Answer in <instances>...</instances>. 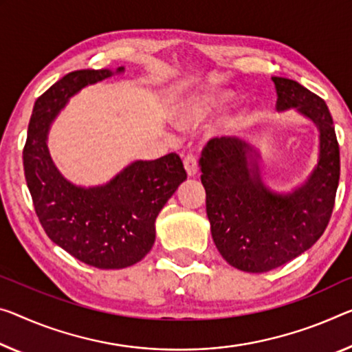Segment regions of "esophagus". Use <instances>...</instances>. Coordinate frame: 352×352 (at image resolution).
I'll list each match as a JSON object with an SVG mask.
<instances>
[{
	"instance_id": "esophagus-1",
	"label": "esophagus",
	"mask_w": 352,
	"mask_h": 352,
	"mask_svg": "<svg viewBox=\"0 0 352 352\" xmlns=\"http://www.w3.org/2000/svg\"><path fill=\"white\" fill-rule=\"evenodd\" d=\"M184 168H186L187 175L190 176V177L197 176V173H198V162H197V159H195V155H192V154L186 155V159H184Z\"/></svg>"
}]
</instances>
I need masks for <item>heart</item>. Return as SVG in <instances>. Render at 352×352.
Here are the masks:
<instances>
[{"label":"heart","mask_w":352,"mask_h":352,"mask_svg":"<svg viewBox=\"0 0 352 352\" xmlns=\"http://www.w3.org/2000/svg\"><path fill=\"white\" fill-rule=\"evenodd\" d=\"M221 99L217 94L199 96L182 107L181 118L186 122H201L217 110Z\"/></svg>","instance_id":"obj_1"}]
</instances>
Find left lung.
Returning a JSON list of instances; mask_svg holds the SVG:
<instances>
[{
    "label": "left lung",
    "instance_id": "left-lung-1",
    "mask_svg": "<svg viewBox=\"0 0 352 352\" xmlns=\"http://www.w3.org/2000/svg\"><path fill=\"white\" fill-rule=\"evenodd\" d=\"M272 82L277 110L294 107L320 127V162L305 186L289 195L269 192L256 165L248 166L252 148L237 138H210L199 159L215 245L232 267L252 274L283 266L320 239L340 181V148L326 102L294 80Z\"/></svg>",
    "mask_w": 352,
    "mask_h": 352
}]
</instances>
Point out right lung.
I'll return each mask as SVG.
<instances>
[{
  "label": "right lung",
  "instance_id": "right-lung-1",
  "mask_svg": "<svg viewBox=\"0 0 352 352\" xmlns=\"http://www.w3.org/2000/svg\"><path fill=\"white\" fill-rule=\"evenodd\" d=\"M110 75L108 69L74 70L37 97L23 148V168L47 236L85 264L122 269L142 261L153 248L155 219L187 179V173L179 155L171 153L157 160L133 162L102 187H77L59 175L47 149L50 122L70 96Z\"/></svg>",
  "mask_w": 352,
  "mask_h": 352
}]
</instances>
